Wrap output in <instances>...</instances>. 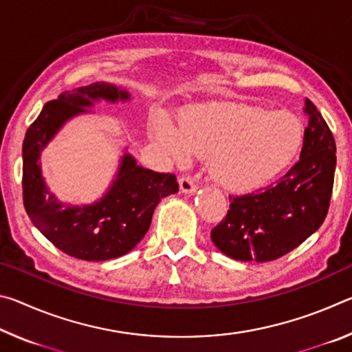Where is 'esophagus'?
Returning a JSON list of instances; mask_svg holds the SVG:
<instances>
[{"label":"esophagus","instance_id":"1","mask_svg":"<svg viewBox=\"0 0 352 352\" xmlns=\"http://www.w3.org/2000/svg\"><path fill=\"white\" fill-rule=\"evenodd\" d=\"M178 184H180V190L184 194H194L197 190V184L194 183V180L190 177H182L178 180Z\"/></svg>","mask_w":352,"mask_h":352}]
</instances>
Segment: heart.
I'll return each instance as SVG.
<instances>
[{
    "mask_svg": "<svg viewBox=\"0 0 352 352\" xmlns=\"http://www.w3.org/2000/svg\"><path fill=\"white\" fill-rule=\"evenodd\" d=\"M152 138L174 162L208 158L211 177L226 189L247 190L285 168L305 138L300 119L259 107L201 104L186 107L177 127L157 116Z\"/></svg>",
    "mask_w": 352,
    "mask_h": 352,
    "instance_id": "1",
    "label": "heart"
}]
</instances>
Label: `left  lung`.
Instances as JSON below:
<instances>
[{"instance_id": "obj_1", "label": "left lung", "mask_w": 352, "mask_h": 352, "mask_svg": "<svg viewBox=\"0 0 352 352\" xmlns=\"http://www.w3.org/2000/svg\"><path fill=\"white\" fill-rule=\"evenodd\" d=\"M309 118L298 163L270 186L230 195V210L211 231L220 252L236 261L269 262L301 245L324 222L336 172V141L306 99Z\"/></svg>"}]
</instances>
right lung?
Here are the masks:
<instances>
[{
  "mask_svg": "<svg viewBox=\"0 0 352 352\" xmlns=\"http://www.w3.org/2000/svg\"><path fill=\"white\" fill-rule=\"evenodd\" d=\"M130 99V93L113 83L65 91L46 102L23 141V201L29 219L47 241L73 258L109 261L129 253L147 233L162 199L178 192L174 174H160L136 164L124 153L111 186L91 205H65L50 192L41 177L40 153L68 119L88 113L87 107L107 100Z\"/></svg>",
  "mask_w": 352,
  "mask_h": 352,
  "instance_id": "add662e5",
  "label": "right lung"
}]
</instances>
